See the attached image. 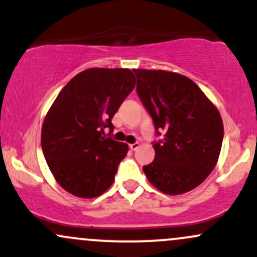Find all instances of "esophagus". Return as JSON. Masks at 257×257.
I'll return each mask as SVG.
<instances>
[{"label": "esophagus", "instance_id": "obj_1", "mask_svg": "<svg viewBox=\"0 0 257 257\" xmlns=\"http://www.w3.org/2000/svg\"><path fill=\"white\" fill-rule=\"evenodd\" d=\"M139 146H140V144H139V143H134V144H131V145H129V149H131L132 151H135V150H137Z\"/></svg>", "mask_w": 257, "mask_h": 257}]
</instances>
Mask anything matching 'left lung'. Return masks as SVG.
<instances>
[{"instance_id":"1","label":"left lung","mask_w":257,"mask_h":257,"mask_svg":"<svg viewBox=\"0 0 257 257\" xmlns=\"http://www.w3.org/2000/svg\"><path fill=\"white\" fill-rule=\"evenodd\" d=\"M137 93L153 120L155 159L143 168L147 179L167 194H181L213 172L223 140L217 108L186 76L162 70H134Z\"/></svg>"}]
</instances>
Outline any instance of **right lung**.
I'll return each mask as SVG.
<instances>
[{"label":"right lung","instance_id":"obj_1","mask_svg":"<svg viewBox=\"0 0 257 257\" xmlns=\"http://www.w3.org/2000/svg\"><path fill=\"white\" fill-rule=\"evenodd\" d=\"M135 85L128 69H88L61 89L47 113L41 144L58 184L81 198H94L113 184L128 145L104 137Z\"/></svg>","mask_w":257,"mask_h":257}]
</instances>
